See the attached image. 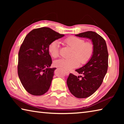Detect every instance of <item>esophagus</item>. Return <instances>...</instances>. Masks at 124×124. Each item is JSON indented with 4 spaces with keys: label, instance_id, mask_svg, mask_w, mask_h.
<instances>
[{
    "label": "esophagus",
    "instance_id": "esophagus-1",
    "mask_svg": "<svg viewBox=\"0 0 124 124\" xmlns=\"http://www.w3.org/2000/svg\"><path fill=\"white\" fill-rule=\"evenodd\" d=\"M64 73H65V74H66V75H68L69 74H70V72H69L68 71L66 70H64Z\"/></svg>",
    "mask_w": 124,
    "mask_h": 124
}]
</instances>
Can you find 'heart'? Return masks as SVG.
I'll list each match as a JSON object with an SVG mask.
<instances>
[{
  "label": "heart",
  "mask_w": 124,
  "mask_h": 124,
  "mask_svg": "<svg viewBox=\"0 0 124 124\" xmlns=\"http://www.w3.org/2000/svg\"><path fill=\"white\" fill-rule=\"evenodd\" d=\"M64 43L74 49L70 58H60L54 62V65L65 70H70L79 66L80 62L84 64L89 61L93 52V45L91 42H85L84 39L75 37L67 38ZM60 43L58 40L51 42L49 46V52L53 57L59 56Z\"/></svg>",
  "instance_id": "b5f03b06"
}]
</instances>
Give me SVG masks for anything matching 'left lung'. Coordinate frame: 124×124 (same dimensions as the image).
Segmentation results:
<instances>
[{
	"mask_svg": "<svg viewBox=\"0 0 124 124\" xmlns=\"http://www.w3.org/2000/svg\"><path fill=\"white\" fill-rule=\"evenodd\" d=\"M75 35L91 39L93 45L90 60L83 67L75 70L83 77H77L70 73L67 80L71 93L77 98H84L92 95L101 85L107 72L108 52L106 41L97 33L87 31Z\"/></svg>",
	"mask_w": 124,
	"mask_h": 124,
	"instance_id": "8db88e82",
	"label": "left lung"
}]
</instances>
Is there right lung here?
<instances>
[{
  "instance_id": "1",
  "label": "right lung",
  "mask_w": 124,
  "mask_h": 124,
  "mask_svg": "<svg viewBox=\"0 0 124 124\" xmlns=\"http://www.w3.org/2000/svg\"><path fill=\"white\" fill-rule=\"evenodd\" d=\"M64 35L41 27L33 29L25 37L18 52L17 70L23 86L31 95H43L49 90L56 69L50 68L49 46Z\"/></svg>"
}]
</instances>
